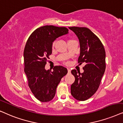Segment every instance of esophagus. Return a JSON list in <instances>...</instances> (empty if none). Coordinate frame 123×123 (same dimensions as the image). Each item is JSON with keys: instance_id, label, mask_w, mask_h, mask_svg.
<instances>
[{"instance_id": "34e87169", "label": "esophagus", "mask_w": 123, "mask_h": 123, "mask_svg": "<svg viewBox=\"0 0 123 123\" xmlns=\"http://www.w3.org/2000/svg\"><path fill=\"white\" fill-rule=\"evenodd\" d=\"M68 73H71V70H70V68H68Z\"/></svg>"}]
</instances>
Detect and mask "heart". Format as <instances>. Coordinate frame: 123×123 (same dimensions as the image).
Here are the masks:
<instances>
[{
	"instance_id": "1",
	"label": "heart",
	"mask_w": 123,
	"mask_h": 123,
	"mask_svg": "<svg viewBox=\"0 0 123 123\" xmlns=\"http://www.w3.org/2000/svg\"><path fill=\"white\" fill-rule=\"evenodd\" d=\"M55 42H54L53 43V44H52V48H53V47H55Z\"/></svg>"
}]
</instances>
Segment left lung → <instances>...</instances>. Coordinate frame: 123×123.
I'll list each match as a JSON object with an SVG mask.
<instances>
[{
    "instance_id": "1",
    "label": "left lung",
    "mask_w": 123,
    "mask_h": 123,
    "mask_svg": "<svg viewBox=\"0 0 123 123\" xmlns=\"http://www.w3.org/2000/svg\"><path fill=\"white\" fill-rule=\"evenodd\" d=\"M78 37L80 52L78 63L84 62L83 73L73 70L75 81L71 86V93L78 101H86L91 97L100 84L106 68V53L99 39L86 27H70Z\"/></svg>"
}]
</instances>
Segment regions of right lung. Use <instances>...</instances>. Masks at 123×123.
I'll use <instances>...</instances> for the list:
<instances>
[{
  "label": "right lung",
  "instance_id": "right-lung-1",
  "mask_svg": "<svg viewBox=\"0 0 123 123\" xmlns=\"http://www.w3.org/2000/svg\"><path fill=\"white\" fill-rule=\"evenodd\" d=\"M68 32V30L65 27L44 26L36 29L26 43L24 71L29 88L41 102H49L53 98L57 86L68 73L67 68L62 66H55L53 71L45 70V66L52 54L53 42Z\"/></svg>",
  "mask_w": 123,
  "mask_h": 123
}]
</instances>
